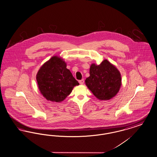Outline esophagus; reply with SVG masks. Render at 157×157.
I'll return each instance as SVG.
<instances>
[{
  "mask_svg": "<svg viewBox=\"0 0 157 157\" xmlns=\"http://www.w3.org/2000/svg\"><path fill=\"white\" fill-rule=\"evenodd\" d=\"M79 83H80L81 85H83V84L84 83V79H82L81 80H80V81H79Z\"/></svg>",
  "mask_w": 157,
  "mask_h": 157,
  "instance_id": "esophagus-1",
  "label": "esophagus"
}]
</instances>
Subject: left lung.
<instances>
[{
    "instance_id": "8db88e82",
    "label": "left lung",
    "mask_w": 157,
    "mask_h": 157,
    "mask_svg": "<svg viewBox=\"0 0 157 157\" xmlns=\"http://www.w3.org/2000/svg\"><path fill=\"white\" fill-rule=\"evenodd\" d=\"M89 74L85 80L86 85L98 99L109 100L119 92L121 85V74L107 59L98 65L92 63Z\"/></svg>"
}]
</instances>
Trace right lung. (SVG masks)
<instances>
[{
	"label": "right lung",
	"mask_w": 157,
	"mask_h": 157,
	"mask_svg": "<svg viewBox=\"0 0 157 157\" xmlns=\"http://www.w3.org/2000/svg\"><path fill=\"white\" fill-rule=\"evenodd\" d=\"M38 86L48 101L60 102L69 95L79 83L74 78L67 63L61 58L52 56L38 71Z\"/></svg>",
	"instance_id": "1"
}]
</instances>
